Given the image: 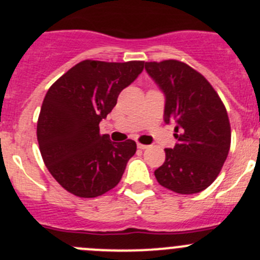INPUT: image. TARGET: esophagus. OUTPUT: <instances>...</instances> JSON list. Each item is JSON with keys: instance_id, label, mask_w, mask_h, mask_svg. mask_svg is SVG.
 Returning <instances> with one entry per match:
<instances>
[{"instance_id": "34e87169", "label": "esophagus", "mask_w": 260, "mask_h": 260, "mask_svg": "<svg viewBox=\"0 0 260 260\" xmlns=\"http://www.w3.org/2000/svg\"><path fill=\"white\" fill-rule=\"evenodd\" d=\"M138 148L141 149V150H144V149H148L149 145H145V144H138Z\"/></svg>"}]
</instances>
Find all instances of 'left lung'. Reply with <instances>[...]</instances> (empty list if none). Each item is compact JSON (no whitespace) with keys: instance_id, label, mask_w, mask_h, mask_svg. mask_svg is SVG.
<instances>
[{"instance_id":"obj_1","label":"left lung","mask_w":260,"mask_h":260,"mask_svg":"<svg viewBox=\"0 0 260 260\" xmlns=\"http://www.w3.org/2000/svg\"><path fill=\"white\" fill-rule=\"evenodd\" d=\"M145 71L166 97L164 122H176L173 149L155 169L159 184L176 193L193 194L216 179L230 149L228 112L211 84L178 60L145 63Z\"/></svg>"}]
</instances>
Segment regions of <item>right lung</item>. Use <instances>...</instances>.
<instances>
[{
  "instance_id": "right-lung-1",
  "label": "right lung",
  "mask_w": 260,
  "mask_h": 260,
  "mask_svg": "<svg viewBox=\"0 0 260 260\" xmlns=\"http://www.w3.org/2000/svg\"><path fill=\"white\" fill-rule=\"evenodd\" d=\"M143 69L144 61L138 60H83L48 89L38 120V141L46 168L64 189L91 199L120 182L136 143H114L100 134L99 125Z\"/></svg>"
}]
</instances>
